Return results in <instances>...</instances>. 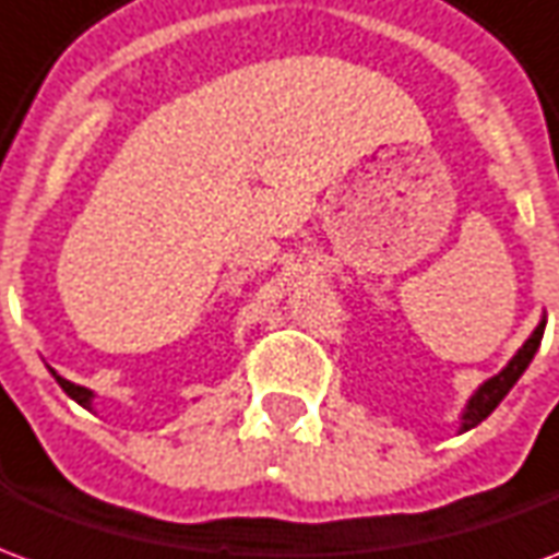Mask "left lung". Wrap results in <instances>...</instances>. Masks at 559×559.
I'll return each mask as SVG.
<instances>
[{
  "label": "left lung",
  "instance_id": "8db88e82",
  "mask_svg": "<svg viewBox=\"0 0 559 559\" xmlns=\"http://www.w3.org/2000/svg\"><path fill=\"white\" fill-rule=\"evenodd\" d=\"M542 335H545V320L533 329V335H530V338L524 341V347L509 359V365H506L503 371L493 374L491 380H485V383L473 392V399L467 401V407L461 413V433L469 431V428H476L481 419H488L493 413V407L509 395V389L515 386L518 377L524 374L527 365L533 362V356H536V350H539L542 344Z\"/></svg>",
  "mask_w": 559,
  "mask_h": 559
}]
</instances>
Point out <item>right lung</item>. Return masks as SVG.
I'll return each mask as SVG.
<instances>
[{
    "mask_svg": "<svg viewBox=\"0 0 559 559\" xmlns=\"http://www.w3.org/2000/svg\"><path fill=\"white\" fill-rule=\"evenodd\" d=\"M53 374H56V371H53ZM56 383L66 389L68 399H74L80 404V407H86V411H92V399H95V395H92V389L78 386V383H71V380H66V377H56Z\"/></svg>",
    "mask_w": 559,
    "mask_h": 559,
    "instance_id": "obj_1",
    "label": "right lung"
}]
</instances>
